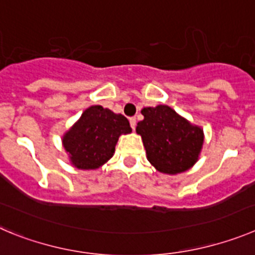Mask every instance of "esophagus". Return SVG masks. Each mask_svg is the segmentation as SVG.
Returning a JSON list of instances; mask_svg holds the SVG:
<instances>
[{"label": "esophagus", "instance_id": "obj_1", "mask_svg": "<svg viewBox=\"0 0 255 255\" xmlns=\"http://www.w3.org/2000/svg\"><path fill=\"white\" fill-rule=\"evenodd\" d=\"M129 125H130V127H132V129H134V128H136L137 121H136V118H134V117L129 118Z\"/></svg>", "mask_w": 255, "mask_h": 255}]
</instances>
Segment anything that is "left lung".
I'll return each instance as SVG.
<instances>
[{
    "label": "left lung",
    "mask_w": 255,
    "mask_h": 255,
    "mask_svg": "<svg viewBox=\"0 0 255 255\" xmlns=\"http://www.w3.org/2000/svg\"><path fill=\"white\" fill-rule=\"evenodd\" d=\"M143 121L136 132L142 137L146 156L156 170L164 174L184 173L199 159L205 133L167 105L143 108Z\"/></svg>",
    "instance_id": "8db88e82"
}]
</instances>
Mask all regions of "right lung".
<instances>
[{
    "instance_id": "add662e5",
    "label": "right lung",
    "mask_w": 255,
    "mask_h": 255,
    "mask_svg": "<svg viewBox=\"0 0 255 255\" xmlns=\"http://www.w3.org/2000/svg\"><path fill=\"white\" fill-rule=\"evenodd\" d=\"M132 132L129 122L102 105H91L62 137L70 162L80 170H95L111 160L121 134Z\"/></svg>"
}]
</instances>
